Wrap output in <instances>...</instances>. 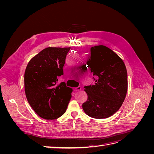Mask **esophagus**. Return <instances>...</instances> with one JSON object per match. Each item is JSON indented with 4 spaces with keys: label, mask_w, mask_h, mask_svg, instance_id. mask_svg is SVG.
<instances>
[{
    "label": "esophagus",
    "mask_w": 154,
    "mask_h": 154,
    "mask_svg": "<svg viewBox=\"0 0 154 154\" xmlns=\"http://www.w3.org/2000/svg\"><path fill=\"white\" fill-rule=\"evenodd\" d=\"M82 89V87H80V86H79V87H75L74 88V91H80V90Z\"/></svg>",
    "instance_id": "obj_1"
}]
</instances>
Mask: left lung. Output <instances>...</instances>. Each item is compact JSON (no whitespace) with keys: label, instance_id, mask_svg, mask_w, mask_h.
I'll return each instance as SVG.
<instances>
[{"label":"left lung","instance_id":"obj_1","mask_svg":"<svg viewBox=\"0 0 154 154\" xmlns=\"http://www.w3.org/2000/svg\"><path fill=\"white\" fill-rule=\"evenodd\" d=\"M91 52L87 63L95 83L84 87L88 98L82 108L91 118L105 119L115 114L125 99L128 89L127 68L123 60L105 45L92 47Z\"/></svg>","mask_w":154,"mask_h":154}]
</instances>
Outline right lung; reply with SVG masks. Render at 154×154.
Instances as JSON below:
<instances>
[{
    "instance_id": "obj_1",
    "label": "right lung",
    "mask_w": 154,
    "mask_h": 154,
    "mask_svg": "<svg viewBox=\"0 0 154 154\" xmlns=\"http://www.w3.org/2000/svg\"><path fill=\"white\" fill-rule=\"evenodd\" d=\"M71 48L49 47L32 57L24 73V88L27 101L40 117L53 120L67 110L72 89L58 78Z\"/></svg>"
}]
</instances>
